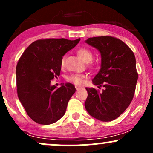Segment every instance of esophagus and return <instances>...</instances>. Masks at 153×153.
Here are the masks:
<instances>
[{
	"label": "esophagus",
	"instance_id": "34e87169",
	"mask_svg": "<svg viewBox=\"0 0 153 153\" xmlns=\"http://www.w3.org/2000/svg\"><path fill=\"white\" fill-rule=\"evenodd\" d=\"M82 88L81 86H79V85H75V89H76L77 91L78 90H80V89Z\"/></svg>",
	"mask_w": 153,
	"mask_h": 153
}]
</instances>
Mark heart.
I'll return each instance as SVG.
<instances>
[{
  "label": "heart",
  "instance_id": "heart-1",
  "mask_svg": "<svg viewBox=\"0 0 153 153\" xmlns=\"http://www.w3.org/2000/svg\"><path fill=\"white\" fill-rule=\"evenodd\" d=\"M77 54L85 62H90V61L92 60L93 57H94L93 52L89 49L85 48V47L79 48L77 50ZM65 57L63 56L60 60V66L62 68L65 66ZM90 66H94L92 62L90 63ZM85 78H86V75L84 74H72L67 77L66 79L68 82H71L72 83L75 84V85H82L84 79Z\"/></svg>",
  "mask_w": 153,
  "mask_h": 153
}]
</instances>
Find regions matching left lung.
<instances>
[{
    "instance_id": "8db88e82",
    "label": "left lung",
    "mask_w": 153,
    "mask_h": 153,
    "mask_svg": "<svg viewBox=\"0 0 153 153\" xmlns=\"http://www.w3.org/2000/svg\"><path fill=\"white\" fill-rule=\"evenodd\" d=\"M85 42L98 49L101 68L93 83L103 86L99 90L86 88L85 109L102 122L114 120L124 113L134 97L138 73L134 52L124 42L111 36L88 38Z\"/></svg>"
}]
</instances>
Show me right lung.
Segmentation results:
<instances>
[{
	"mask_svg": "<svg viewBox=\"0 0 153 153\" xmlns=\"http://www.w3.org/2000/svg\"><path fill=\"white\" fill-rule=\"evenodd\" d=\"M80 39H41L26 49L17 63L18 97L28 116L39 124H51L65 113L68 103L75 92L73 84L57 88L51 80L60 74V60Z\"/></svg>",
	"mask_w": 153,
	"mask_h": 153,
	"instance_id": "obj_1",
	"label": "right lung"
}]
</instances>
